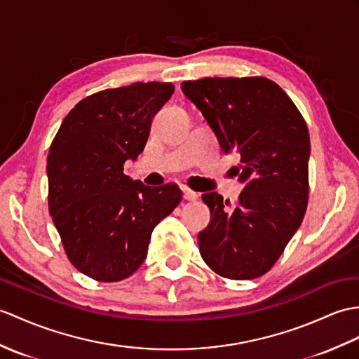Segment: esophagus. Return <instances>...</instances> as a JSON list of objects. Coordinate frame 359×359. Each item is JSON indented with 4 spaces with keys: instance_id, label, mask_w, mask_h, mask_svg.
Here are the masks:
<instances>
[{
    "instance_id": "34e87169",
    "label": "esophagus",
    "mask_w": 359,
    "mask_h": 359,
    "mask_svg": "<svg viewBox=\"0 0 359 359\" xmlns=\"http://www.w3.org/2000/svg\"><path fill=\"white\" fill-rule=\"evenodd\" d=\"M182 191H183V197H185L187 200H189V202H196V200L198 198V194L197 193H194L193 189H189V188H182Z\"/></svg>"
}]
</instances>
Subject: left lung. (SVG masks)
Segmentation results:
<instances>
[{
  "instance_id": "left-lung-1",
  "label": "left lung",
  "mask_w": 359,
  "mask_h": 359,
  "mask_svg": "<svg viewBox=\"0 0 359 359\" xmlns=\"http://www.w3.org/2000/svg\"><path fill=\"white\" fill-rule=\"evenodd\" d=\"M223 153H238L246 187L237 203L217 193L202 200L211 222L198 234L205 263L224 278L252 280L277 263L309 200V130L280 86L263 76L182 82Z\"/></svg>"
}]
</instances>
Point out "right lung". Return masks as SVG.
Instances as JSON below:
<instances>
[{
    "instance_id": "right-lung-1",
    "label": "right lung",
    "mask_w": 359,
    "mask_h": 359,
    "mask_svg": "<svg viewBox=\"0 0 359 359\" xmlns=\"http://www.w3.org/2000/svg\"><path fill=\"white\" fill-rule=\"evenodd\" d=\"M172 91L171 82L97 91L74 105L50 145V215L70 263L96 281L136 272L156 224L182 202L176 183L151 188L123 174Z\"/></svg>"
}]
</instances>
